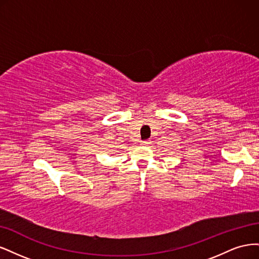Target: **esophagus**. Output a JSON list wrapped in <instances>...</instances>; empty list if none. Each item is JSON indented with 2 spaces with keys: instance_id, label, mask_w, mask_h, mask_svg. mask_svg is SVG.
<instances>
[{
  "instance_id": "34e87169",
  "label": "esophagus",
  "mask_w": 259,
  "mask_h": 259,
  "mask_svg": "<svg viewBox=\"0 0 259 259\" xmlns=\"http://www.w3.org/2000/svg\"><path fill=\"white\" fill-rule=\"evenodd\" d=\"M149 144H150V140H142V142H140V145L143 146H147Z\"/></svg>"
}]
</instances>
